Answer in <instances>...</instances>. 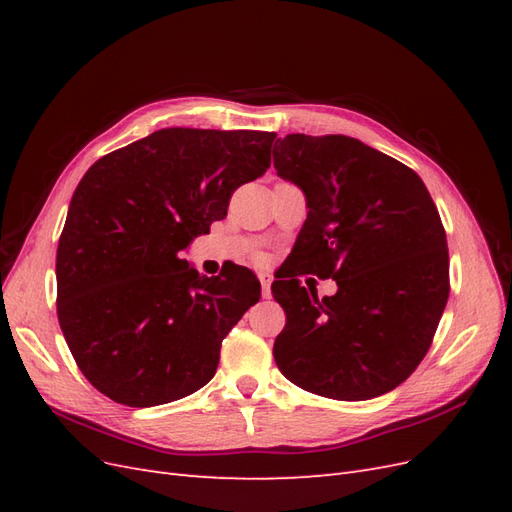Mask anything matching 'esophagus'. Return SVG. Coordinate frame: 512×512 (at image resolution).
<instances>
[{
    "label": "esophagus",
    "mask_w": 512,
    "mask_h": 512,
    "mask_svg": "<svg viewBox=\"0 0 512 512\" xmlns=\"http://www.w3.org/2000/svg\"><path fill=\"white\" fill-rule=\"evenodd\" d=\"M258 280L262 286V297H271V282H273V275L267 271H260L258 273Z\"/></svg>",
    "instance_id": "34e87169"
}]
</instances>
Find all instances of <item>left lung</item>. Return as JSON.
Listing matches in <instances>:
<instances>
[{
	"instance_id": "obj_1",
	"label": "left lung",
	"mask_w": 512,
	"mask_h": 512,
	"mask_svg": "<svg viewBox=\"0 0 512 512\" xmlns=\"http://www.w3.org/2000/svg\"><path fill=\"white\" fill-rule=\"evenodd\" d=\"M273 164L309 207L271 286L286 312L277 367L329 399L393 391L425 359L451 292L436 203L412 168L344 134H288ZM309 272L334 277L333 298L300 286Z\"/></svg>"
}]
</instances>
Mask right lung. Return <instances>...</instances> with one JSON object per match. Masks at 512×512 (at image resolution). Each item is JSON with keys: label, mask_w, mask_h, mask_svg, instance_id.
Wrapping results in <instances>:
<instances>
[{"label": "right lung", "mask_w": 512, "mask_h": 512, "mask_svg": "<svg viewBox=\"0 0 512 512\" xmlns=\"http://www.w3.org/2000/svg\"><path fill=\"white\" fill-rule=\"evenodd\" d=\"M275 132L166 128L106 153L70 200L57 245V318L91 386L130 408L192 395L260 299L256 275H198L179 252L267 173Z\"/></svg>", "instance_id": "right-lung-1"}]
</instances>
